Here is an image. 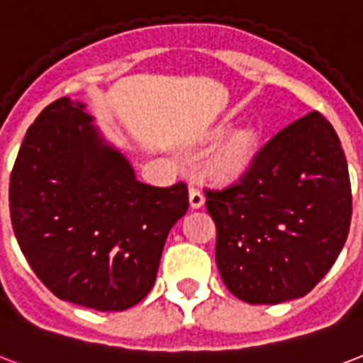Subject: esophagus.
<instances>
[{
  "instance_id": "1",
  "label": "esophagus",
  "mask_w": 363,
  "mask_h": 363,
  "mask_svg": "<svg viewBox=\"0 0 363 363\" xmlns=\"http://www.w3.org/2000/svg\"><path fill=\"white\" fill-rule=\"evenodd\" d=\"M189 200H190V208H194V209H200L203 206V202H206L202 190L198 189V186H190Z\"/></svg>"
}]
</instances>
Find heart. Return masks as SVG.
I'll return each instance as SVG.
<instances>
[{"label":"heart","mask_w":363,"mask_h":363,"mask_svg":"<svg viewBox=\"0 0 363 363\" xmlns=\"http://www.w3.org/2000/svg\"><path fill=\"white\" fill-rule=\"evenodd\" d=\"M227 133V127L221 125L216 130H211L209 138L219 140L223 134ZM257 147V130L252 125H242L235 128L217 150L211 161H209V173L216 177L217 181L229 182L238 179L240 174L250 167V163L256 155Z\"/></svg>","instance_id":"obj_1"}]
</instances>
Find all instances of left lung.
Here are the masks:
<instances>
[{"label": "left lung", "instance_id": "obj_1", "mask_svg": "<svg viewBox=\"0 0 363 363\" xmlns=\"http://www.w3.org/2000/svg\"><path fill=\"white\" fill-rule=\"evenodd\" d=\"M206 198L217 269L248 304L306 296L337 262L352 217L345 152L318 111L275 134L240 182Z\"/></svg>", "mask_w": 363, "mask_h": 363}]
</instances>
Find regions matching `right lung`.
Returning a JSON list of instances; mask_svg holds the SVG:
<instances>
[{
	"mask_svg": "<svg viewBox=\"0 0 363 363\" xmlns=\"http://www.w3.org/2000/svg\"><path fill=\"white\" fill-rule=\"evenodd\" d=\"M13 230L26 262L61 300L123 311L152 291L189 189L136 179L82 101L55 99L26 130L9 182Z\"/></svg>",
	"mask_w": 363,
	"mask_h": 363,
	"instance_id": "1",
	"label": "right lung"
}]
</instances>
